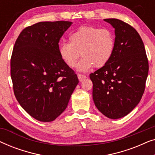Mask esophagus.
<instances>
[{
  "mask_svg": "<svg viewBox=\"0 0 155 155\" xmlns=\"http://www.w3.org/2000/svg\"><path fill=\"white\" fill-rule=\"evenodd\" d=\"M78 78L80 82H82V80H84L87 78L86 75H81V74H78Z\"/></svg>",
  "mask_w": 155,
  "mask_h": 155,
  "instance_id": "34e87169",
  "label": "esophagus"
}]
</instances>
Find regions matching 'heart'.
Here are the masks:
<instances>
[{
    "instance_id": "obj_1",
    "label": "heart",
    "mask_w": 155,
    "mask_h": 155,
    "mask_svg": "<svg viewBox=\"0 0 155 155\" xmlns=\"http://www.w3.org/2000/svg\"><path fill=\"white\" fill-rule=\"evenodd\" d=\"M70 42H63L59 54L68 66L86 72L94 66L101 68L109 63L115 46V37L111 29L94 26H80L69 37Z\"/></svg>"
}]
</instances>
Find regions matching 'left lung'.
Listing matches in <instances>:
<instances>
[{
  "label": "left lung",
  "mask_w": 155,
  "mask_h": 155,
  "mask_svg": "<svg viewBox=\"0 0 155 155\" xmlns=\"http://www.w3.org/2000/svg\"><path fill=\"white\" fill-rule=\"evenodd\" d=\"M115 29V46L109 63L91 73L94 104L104 115L117 119L128 114L145 91L149 64L140 36L130 25L104 19Z\"/></svg>",
  "instance_id": "obj_1"
}]
</instances>
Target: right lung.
Here are the masks:
<instances>
[{
    "instance_id": "add662e5",
    "label": "right lung",
    "mask_w": 155,
    "mask_h": 155,
    "mask_svg": "<svg viewBox=\"0 0 155 155\" xmlns=\"http://www.w3.org/2000/svg\"><path fill=\"white\" fill-rule=\"evenodd\" d=\"M72 24L36 23L23 29L15 43L10 60L15 96L39 121L51 122L60 116L79 82L59 54V41Z\"/></svg>"
}]
</instances>
